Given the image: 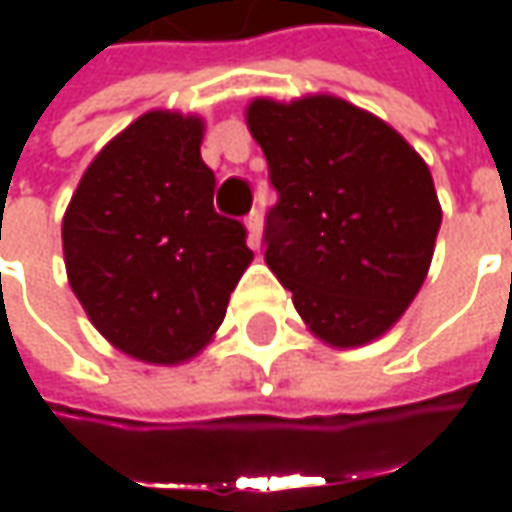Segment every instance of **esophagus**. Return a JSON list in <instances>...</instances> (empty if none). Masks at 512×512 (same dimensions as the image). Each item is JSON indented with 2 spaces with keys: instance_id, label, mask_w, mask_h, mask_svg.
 Here are the masks:
<instances>
[{
  "instance_id": "obj_1",
  "label": "esophagus",
  "mask_w": 512,
  "mask_h": 512,
  "mask_svg": "<svg viewBox=\"0 0 512 512\" xmlns=\"http://www.w3.org/2000/svg\"><path fill=\"white\" fill-rule=\"evenodd\" d=\"M245 227L250 247H259V242H262V213L259 210H250L245 219Z\"/></svg>"
}]
</instances>
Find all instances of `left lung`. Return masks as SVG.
<instances>
[{"instance_id": "1", "label": "left lung", "mask_w": 512, "mask_h": 512, "mask_svg": "<svg viewBox=\"0 0 512 512\" xmlns=\"http://www.w3.org/2000/svg\"><path fill=\"white\" fill-rule=\"evenodd\" d=\"M279 193L265 262L307 330L362 347L404 316L442 225L430 168L384 119L330 93L245 110Z\"/></svg>"}]
</instances>
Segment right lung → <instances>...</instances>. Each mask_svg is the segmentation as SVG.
Wrapping results in <instances>:
<instances>
[{"mask_svg":"<svg viewBox=\"0 0 512 512\" xmlns=\"http://www.w3.org/2000/svg\"><path fill=\"white\" fill-rule=\"evenodd\" d=\"M205 122L148 110L96 153L62 219L70 290L116 350L182 364L205 350L253 262L245 225L213 210Z\"/></svg>","mask_w":512,"mask_h":512,"instance_id":"add662e5","label":"right lung"}]
</instances>
